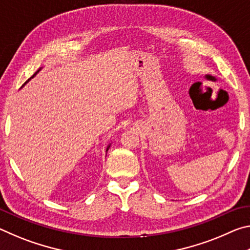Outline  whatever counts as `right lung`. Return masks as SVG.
<instances>
[{
  "mask_svg": "<svg viewBox=\"0 0 250 250\" xmlns=\"http://www.w3.org/2000/svg\"><path fill=\"white\" fill-rule=\"evenodd\" d=\"M40 70H41V68H40V69H39V70H37V71H36V73H35V74H34V75H33V76H32V77H31V78H29V79H28V80H27V82H26V83H28V82H29V80H31V79H32V78H33V77H34V76H35V75H36V74H37V73H39V71H40ZM25 83H24V84H25ZM109 147H110V145H109V146H108V147H107V150H105V151H108V150H109Z\"/></svg>",
  "mask_w": 250,
  "mask_h": 250,
  "instance_id": "right-lung-1",
  "label": "right lung"
}]
</instances>
